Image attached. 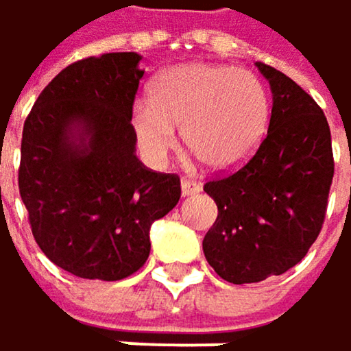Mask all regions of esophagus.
Here are the masks:
<instances>
[{
	"mask_svg": "<svg viewBox=\"0 0 351 351\" xmlns=\"http://www.w3.org/2000/svg\"><path fill=\"white\" fill-rule=\"evenodd\" d=\"M200 190H202V188H200V184H198V182L188 180V178H184V180H182V194H184V196H196Z\"/></svg>",
	"mask_w": 351,
	"mask_h": 351,
	"instance_id": "1",
	"label": "esophagus"
}]
</instances>
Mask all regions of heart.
Wrapping results in <instances>:
<instances>
[{
	"label": "heart",
	"instance_id": "1",
	"mask_svg": "<svg viewBox=\"0 0 351 351\" xmlns=\"http://www.w3.org/2000/svg\"><path fill=\"white\" fill-rule=\"evenodd\" d=\"M269 118L263 84L245 69L184 63L165 69L138 101L130 126L143 159L161 167L178 147L182 126L186 147L213 169H231L260 145Z\"/></svg>",
	"mask_w": 351,
	"mask_h": 351
}]
</instances>
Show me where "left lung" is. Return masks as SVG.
<instances>
[{
  "instance_id": "obj_1",
  "label": "left lung",
  "mask_w": 351,
  "mask_h": 351,
  "mask_svg": "<svg viewBox=\"0 0 351 351\" xmlns=\"http://www.w3.org/2000/svg\"><path fill=\"white\" fill-rule=\"evenodd\" d=\"M256 65L271 89L267 134L247 163L204 184L219 217L202 250L233 284L280 276L306 256L321 233L333 180L323 110L282 71Z\"/></svg>"
}]
</instances>
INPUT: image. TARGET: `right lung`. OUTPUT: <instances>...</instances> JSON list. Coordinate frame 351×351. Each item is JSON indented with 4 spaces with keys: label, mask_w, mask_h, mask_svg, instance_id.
I'll use <instances>...</instances> for the list:
<instances>
[{
    "label": "right lung",
    "mask_w": 351,
    "mask_h": 351,
    "mask_svg": "<svg viewBox=\"0 0 351 351\" xmlns=\"http://www.w3.org/2000/svg\"><path fill=\"white\" fill-rule=\"evenodd\" d=\"M138 63L136 53H106L65 67L24 122L18 188L32 235L80 278L114 282L143 267L151 225L182 194L176 173L136 157Z\"/></svg>",
    "instance_id": "add662e5"
}]
</instances>
